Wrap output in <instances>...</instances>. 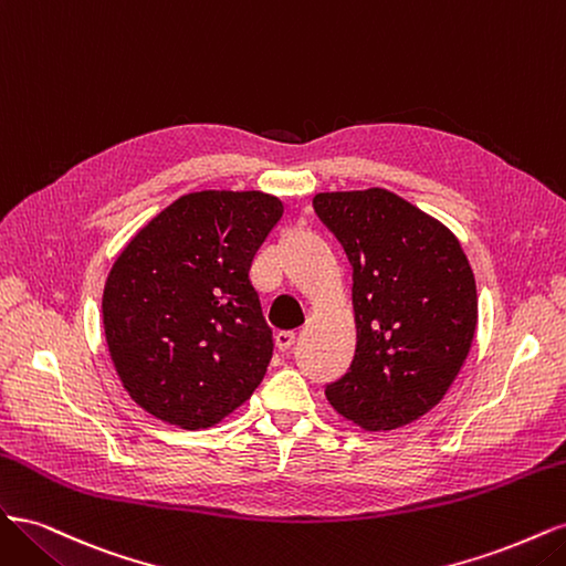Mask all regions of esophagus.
Wrapping results in <instances>:
<instances>
[{
  "mask_svg": "<svg viewBox=\"0 0 566 566\" xmlns=\"http://www.w3.org/2000/svg\"><path fill=\"white\" fill-rule=\"evenodd\" d=\"M295 345V333L293 331H281L276 333V347L281 352H290V347Z\"/></svg>",
  "mask_w": 566,
  "mask_h": 566,
  "instance_id": "1",
  "label": "esophagus"
}]
</instances>
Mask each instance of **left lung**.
<instances>
[{
    "instance_id": "1",
    "label": "left lung",
    "mask_w": 566,
    "mask_h": 566,
    "mask_svg": "<svg viewBox=\"0 0 566 566\" xmlns=\"http://www.w3.org/2000/svg\"><path fill=\"white\" fill-rule=\"evenodd\" d=\"M314 210L352 264L356 349L325 387L370 432L422 418L449 391L476 328L474 273L439 219L387 188L316 193Z\"/></svg>"
}]
</instances>
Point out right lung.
Returning <instances> with one entry per match:
<instances>
[{
	"mask_svg": "<svg viewBox=\"0 0 566 566\" xmlns=\"http://www.w3.org/2000/svg\"><path fill=\"white\" fill-rule=\"evenodd\" d=\"M283 202L262 191H196L153 217L106 279L113 366L146 413L181 430L231 416L273 354L250 266Z\"/></svg>",
	"mask_w": 566,
	"mask_h": 566,
	"instance_id": "obj_1",
	"label": "right lung"
}]
</instances>
